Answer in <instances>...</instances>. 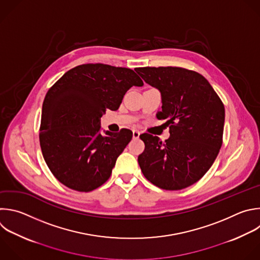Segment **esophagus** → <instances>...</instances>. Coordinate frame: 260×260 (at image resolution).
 <instances>
[{"label": "esophagus", "instance_id": "34e87169", "mask_svg": "<svg viewBox=\"0 0 260 260\" xmlns=\"http://www.w3.org/2000/svg\"><path fill=\"white\" fill-rule=\"evenodd\" d=\"M140 132L139 131H133V137H134V139H139V137H140Z\"/></svg>", "mask_w": 260, "mask_h": 260}]
</instances>
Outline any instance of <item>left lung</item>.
Segmentation results:
<instances>
[{"label": "left lung", "instance_id": "left-lung-1", "mask_svg": "<svg viewBox=\"0 0 260 260\" xmlns=\"http://www.w3.org/2000/svg\"><path fill=\"white\" fill-rule=\"evenodd\" d=\"M140 76L161 93L169 139L149 134L138 161L145 178L163 190H182L198 182L213 164L222 145L224 106L208 80L182 67H140Z\"/></svg>", "mask_w": 260, "mask_h": 260}]
</instances>
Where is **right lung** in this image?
<instances>
[{
    "instance_id": "1",
    "label": "right lung",
    "mask_w": 260,
    "mask_h": 260,
    "mask_svg": "<svg viewBox=\"0 0 260 260\" xmlns=\"http://www.w3.org/2000/svg\"><path fill=\"white\" fill-rule=\"evenodd\" d=\"M143 84L134 70L102 63L78 65L54 83L43 103L40 144L61 184L90 192L110 178L133 133L101 134V117L107 109H118L133 85Z\"/></svg>"
}]
</instances>
